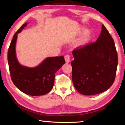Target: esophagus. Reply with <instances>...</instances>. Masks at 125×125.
<instances>
[{
  "label": "esophagus",
  "mask_w": 125,
  "mask_h": 125,
  "mask_svg": "<svg viewBox=\"0 0 125 125\" xmlns=\"http://www.w3.org/2000/svg\"><path fill=\"white\" fill-rule=\"evenodd\" d=\"M64 59L65 60V62L67 63L69 62H70V56H69V55H65Z\"/></svg>",
  "instance_id": "esophagus-1"
}]
</instances>
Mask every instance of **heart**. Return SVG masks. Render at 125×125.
I'll return each instance as SVG.
<instances>
[{
  "label": "heart",
  "instance_id": "obj_1",
  "mask_svg": "<svg viewBox=\"0 0 125 125\" xmlns=\"http://www.w3.org/2000/svg\"><path fill=\"white\" fill-rule=\"evenodd\" d=\"M81 33L83 34L77 41V45L79 47L85 46L91 40L92 35L85 28H82L81 30Z\"/></svg>",
  "mask_w": 125,
  "mask_h": 125
}]
</instances>
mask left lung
<instances>
[{
  "label": "left lung",
  "instance_id": "8db88e82",
  "mask_svg": "<svg viewBox=\"0 0 125 125\" xmlns=\"http://www.w3.org/2000/svg\"><path fill=\"white\" fill-rule=\"evenodd\" d=\"M72 80L80 94L94 95L107 90L115 80L118 54L115 42L104 25L97 40L73 51Z\"/></svg>",
  "mask_w": 125,
  "mask_h": 125
}]
</instances>
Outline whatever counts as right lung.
Wrapping results in <instances>:
<instances>
[{
	"mask_svg": "<svg viewBox=\"0 0 125 125\" xmlns=\"http://www.w3.org/2000/svg\"><path fill=\"white\" fill-rule=\"evenodd\" d=\"M23 24L17 31L10 42L7 60L12 81L15 86L24 94L38 96L49 92L54 86L55 73L65 63L63 56L47 58L35 68H27L19 63L15 55L17 34L27 26Z\"/></svg>",
	"mask_w": 125,
	"mask_h": 125,
	"instance_id": "add662e5",
	"label": "right lung"
}]
</instances>
